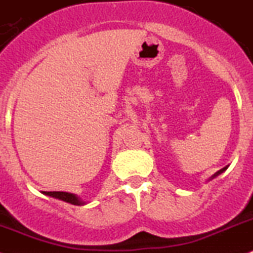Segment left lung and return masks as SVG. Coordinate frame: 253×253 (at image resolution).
Returning a JSON list of instances; mask_svg holds the SVG:
<instances>
[{
    "label": "left lung",
    "instance_id": "left-lung-1",
    "mask_svg": "<svg viewBox=\"0 0 253 253\" xmlns=\"http://www.w3.org/2000/svg\"><path fill=\"white\" fill-rule=\"evenodd\" d=\"M226 169H228V166H225V168H223V169H220L219 171H216V172H215V174H213V175H211L210 178L207 179V182H210V180H212L213 178H216L217 175H220V174H221V172H224V171H225Z\"/></svg>",
    "mask_w": 253,
    "mask_h": 253
}]
</instances>
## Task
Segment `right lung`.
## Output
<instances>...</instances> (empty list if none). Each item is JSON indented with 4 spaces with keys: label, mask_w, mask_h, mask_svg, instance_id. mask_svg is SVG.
<instances>
[{
    "label": "right lung",
    "mask_w": 253,
    "mask_h": 253,
    "mask_svg": "<svg viewBox=\"0 0 253 253\" xmlns=\"http://www.w3.org/2000/svg\"><path fill=\"white\" fill-rule=\"evenodd\" d=\"M42 193L46 194V196H49V197L57 198L60 201L68 202V204L75 205V206H84V205H87L85 201L82 200L75 193H69V192H42Z\"/></svg>",
    "instance_id": "add662e5"
}]
</instances>
